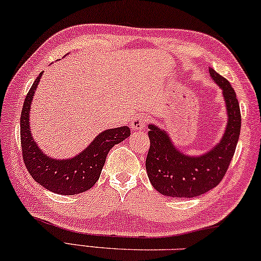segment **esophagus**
<instances>
[{"instance_id": "obj_1", "label": "esophagus", "mask_w": 261, "mask_h": 261, "mask_svg": "<svg viewBox=\"0 0 261 261\" xmlns=\"http://www.w3.org/2000/svg\"><path fill=\"white\" fill-rule=\"evenodd\" d=\"M130 125L133 130H143L147 125V118L144 115H136Z\"/></svg>"}]
</instances>
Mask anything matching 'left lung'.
Returning a JSON list of instances; mask_svg holds the SVG:
<instances>
[{
    "label": "left lung",
    "mask_w": 261,
    "mask_h": 261,
    "mask_svg": "<svg viewBox=\"0 0 261 261\" xmlns=\"http://www.w3.org/2000/svg\"><path fill=\"white\" fill-rule=\"evenodd\" d=\"M212 79L222 87L227 110V126L220 142L202 156L183 155L161 128L149 125L150 147L146 169L150 183L169 197H196L205 194L225 176L237 147L242 117L236 92L228 80L209 69Z\"/></svg>",
    "instance_id": "left-lung-1"
}]
</instances>
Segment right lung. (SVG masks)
Here are the masks:
<instances>
[{
    "instance_id": "right-lung-1",
    "label": "right lung",
    "mask_w": 261,
    "mask_h": 261,
    "mask_svg": "<svg viewBox=\"0 0 261 261\" xmlns=\"http://www.w3.org/2000/svg\"><path fill=\"white\" fill-rule=\"evenodd\" d=\"M42 73L31 86L24 100L21 113L22 156L28 171L36 182L59 195H75L91 189L100 177L106 156L111 148L130 135L122 126L100 133L85 150L73 159L55 160L44 155L30 133L29 113L34 93Z\"/></svg>"
}]
</instances>
